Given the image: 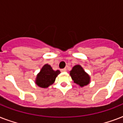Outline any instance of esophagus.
<instances>
[{"mask_svg":"<svg viewBox=\"0 0 123 123\" xmlns=\"http://www.w3.org/2000/svg\"><path fill=\"white\" fill-rule=\"evenodd\" d=\"M61 71L62 72H64V71H66V68H64V69H61Z\"/></svg>","mask_w":123,"mask_h":123,"instance_id":"1","label":"esophagus"}]
</instances>
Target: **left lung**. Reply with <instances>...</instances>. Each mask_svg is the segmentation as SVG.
<instances>
[{
	"mask_svg": "<svg viewBox=\"0 0 123 123\" xmlns=\"http://www.w3.org/2000/svg\"><path fill=\"white\" fill-rule=\"evenodd\" d=\"M69 74L75 84H78L80 87H84L89 84V75L84 71L81 66L76 65L73 66Z\"/></svg>",
	"mask_w": 123,
	"mask_h": 123,
	"instance_id": "8db88e82",
	"label": "left lung"
}]
</instances>
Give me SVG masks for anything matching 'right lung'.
I'll return each instance as SVG.
<instances>
[{
  "instance_id": "add662e5",
  "label": "right lung",
  "mask_w": 123,
  "mask_h": 123,
  "mask_svg": "<svg viewBox=\"0 0 123 123\" xmlns=\"http://www.w3.org/2000/svg\"><path fill=\"white\" fill-rule=\"evenodd\" d=\"M60 71H54L49 64H46L43 66L41 71L36 79V84L41 88H47L53 84Z\"/></svg>"
}]
</instances>
